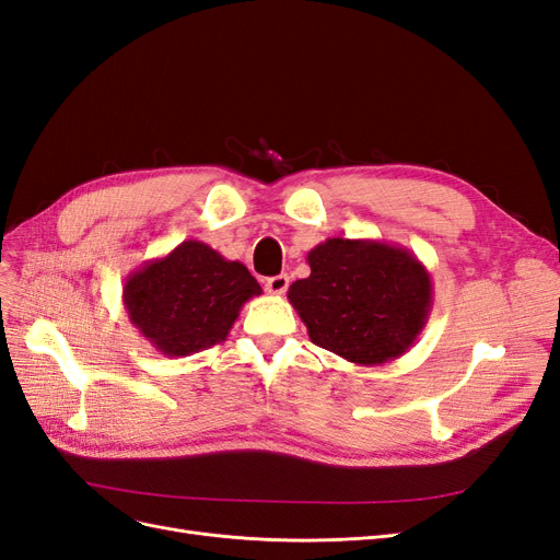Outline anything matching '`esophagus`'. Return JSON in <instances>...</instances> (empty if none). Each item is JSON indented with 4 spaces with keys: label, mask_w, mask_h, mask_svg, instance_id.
I'll use <instances>...</instances> for the list:
<instances>
[{
    "label": "esophagus",
    "mask_w": 560,
    "mask_h": 560,
    "mask_svg": "<svg viewBox=\"0 0 560 560\" xmlns=\"http://www.w3.org/2000/svg\"><path fill=\"white\" fill-rule=\"evenodd\" d=\"M287 287H290V278H287V276H276V278L266 280V292L273 294V296L284 294Z\"/></svg>",
    "instance_id": "esophagus-1"
}]
</instances>
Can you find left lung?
<instances>
[{
    "instance_id": "1",
    "label": "left lung",
    "mask_w": 560,
    "mask_h": 560,
    "mask_svg": "<svg viewBox=\"0 0 560 560\" xmlns=\"http://www.w3.org/2000/svg\"><path fill=\"white\" fill-rule=\"evenodd\" d=\"M311 276L287 299L311 341L360 366H381L413 348L432 311L428 268L401 245L327 238L308 252Z\"/></svg>"
}]
</instances>
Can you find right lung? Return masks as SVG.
Returning <instances> with one entry per match:
<instances>
[{"label":"right lung","instance_id":"1","mask_svg":"<svg viewBox=\"0 0 560 560\" xmlns=\"http://www.w3.org/2000/svg\"><path fill=\"white\" fill-rule=\"evenodd\" d=\"M261 294L245 264L202 241H184L126 278L124 306L132 327L165 358H189L226 341L241 308Z\"/></svg>","mask_w":560,"mask_h":560}]
</instances>
